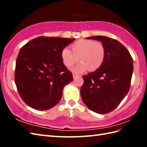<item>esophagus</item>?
I'll use <instances>...</instances> for the list:
<instances>
[{
    "label": "esophagus",
    "mask_w": 147,
    "mask_h": 147,
    "mask_svg": "<svg viewBox=\"0 0 147 147\" xmlns=\"http://www.w3.org/2000/svg\"><path fill=\"white\" fill-rule=\"evenodd\" d=\"M78 77H81V75H79V74H73V78L74 79L77 78Z\"/></svg>",
    "instance_id": "34e87169"
}]
</instances>
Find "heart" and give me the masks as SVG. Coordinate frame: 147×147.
I'll return each instance as SVG.
<instances>
[{"instance_id": "obj_1", "label": "heart", "mask_w": 147, "mask_h": 147, "mask_svg": "<svg viewBox=\"0 0 147 147\" xmlns=\"http://www.w3.org/2000/svg\"><path fill=\"white\" fill-rule=\"evenodd\" d=\"M68 48L62 50L61 55L64 64L71 67L79 60L82 62L73 68L76 73H81L88 69L90 71L97 70L102 66L105 57V49L100 42L92 40L80 39Z\"/></svg>"}]
</instances>
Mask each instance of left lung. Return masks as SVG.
<instances>
[{
    "mask_svg": "<svg viewBox=\"0 0 147 147\" xmlns=\"http://www.w3.org/2000/svg\"><path fill=\"white\" fill-rule=\"evenodd\" d=\"M87 39L101 41L105 49V57L97 70L83 76L81 97L91 111L107 114L114 111L129 92L133 60L127 49L116 40L105 36Z\"/></svg>",
    "mask_w": 147,
    "mask_h": 147,
    "instance_id": "obj_1",
    "label": "left lung"
}]
</instances>
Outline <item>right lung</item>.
<instances>
[{
	"instance_id": "1",
	"label": "right lung",
	"mask_w": 147,
	"mask_h": 147,
	"mask_svg": "<svg viewBox=\"0 0 147 147\" xmlns=\"http://www.w3.org/2000/svg\"><path fill=\"white\" fill-rule=\"evenodd\" d=\"M74 39L39 36L20 49L14 81L21 98L30 107L45 111L61 100L64 86L73 80L61 53Z\"/></svg>"
}]
</instances>
